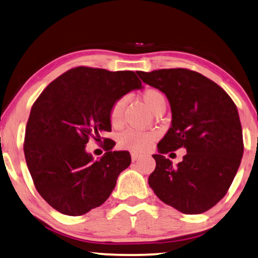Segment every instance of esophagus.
Listing matches in <instances>:
<instances>
[{
    "mask_svg": "<svg viewBox=\"0 0 258 258\" xmlns=\"http://www.w3.org/2000/svg\"><path fill=\"white\" fill-rule=\"evenodd\" d=\"M139 157H141V155H139V154H137V153H132V160L135 162V161H137L138 159H139Z\"/></svg>",
    "mask_w": 258,
    "mask_h": 258,
    "instance_id": "1",
    "label": "esophagus"
}]
</instances>
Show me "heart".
Returning <instances> with one entry per match:
<instances>
[{"mask_svg":"<svg viewBox=\"0 0 258 258\" xmlns=\"http://www.w3.org/2000/svg\"><path fill=\"white\" fill-rule=\"evenodd\" d=\"M142 98L145 105L154 113L162 105H165V97L160 90L157 89H147L143 93ZM126 104V98L121 97L113 104L110 110V121L112 125L117 126L121 124L122 114H123L124 106ZM155 139V135L153 133H143L137 130H126L120 137V145L136 153H142L147 151L151 147L153 141Z\"/></svg>","mask_w":258,"mask_h":258,"instance_id":"obj_1","label":"heart"}]
</instances>
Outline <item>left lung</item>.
Wrapping results in <instances>:
<instances>
[{"instance_id":"1","label":"left lung","mask_w":258,"mask_h":258,"mask_svg":"<svg viewBox=\"0 0 258 258\" xmlns=\"http://www.w3.org/2000/svg\"><path fill=\"white\" fill-rule=\"evenodd\" d=\"M143 83L165 94L171 126L157 144L148 184L160 200L184 214H201L222 200L243 154L236 104L214 81L188 69L137 71ZM183 147L177 166L164 154Z\"/></svg>"}]
</instances>
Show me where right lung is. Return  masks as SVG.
I'll list each match as a JSON object with an SVG mask.
<instances>
[{
    "label": "right lung",
    "mask_w": 258,
    "mask_h": 258,
    "mask_svg": "<svg viewBox=\"0 0 258 258\" xmlns=\"http://www.w3.org/2000/svg\"><path fill=\"white\" fill-rule=\"evenodd\" d=\"M142 88L133 71L78 67L39 95L27 122L24 152L36 189L54 210L83 215L110 197L132 157L106 145L107 152L95 160L86 144L90 136L111 132L110 110L117 99Z\"/></svg>",
    "instance_id": "add662e5"
}]
</instances>
